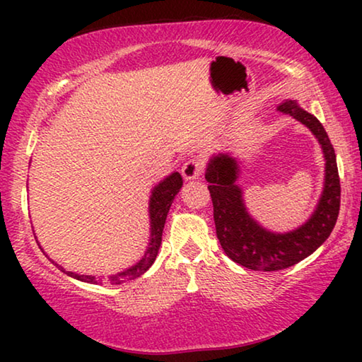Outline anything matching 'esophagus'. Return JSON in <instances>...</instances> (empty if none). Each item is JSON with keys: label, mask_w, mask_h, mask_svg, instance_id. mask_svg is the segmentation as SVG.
Here are the masks:
<instances>
[{"label": "esophagus", "mask_w": 362, "mask_h": 362, "mask_svg": "<svg viewBox=\"0 0 362 362\" xmlns=\"http://www.w3.org/2000/svg\"><path fill=\"white\" fill-rule=\"evenodd\" d=\"M204 163L201 159H189L182 168V175L185 180H194L203 174Z\"/></svg>", "instance_id": "esophagus-1"}]
</instances>
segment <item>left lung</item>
I'll list each match as a JSON object with an SVG mask.
<instances>
[{
  "instance_id": "1",
  "label": "left lung",
  "mask_w": 362,
  "mask_h": 362,
  "mask_svg": "<svg viewBox=\"0 0 362 362\" xmlns=\"http://www.w3.org/2000/svg\"><path fill=\"white\" fill-rule=\"evenodd\" d=\"M278 112L292 116L308 127L320 142L326 159L320 203L302 226L289 233H272L257 223L244 206L243 189L236 185L240 163L228 153L212 156L206 169L220 246L233 262L254 272H278L313 254L332 233L340 211V177L327 132L316 116L305 112L296 100L283 102Z\"/></svg>"
}]
</instances>
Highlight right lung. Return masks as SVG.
<instances>
[{
    "label": "right lung",
    "mask_w": 362,
    "mask_h": 362,
    "mask_svg": "<svg viewBox=\"0 0 362 362\" xmlns=\"http://www.w3.org/2000/svg\"><path fill=\"white\" fill-rule=\"evenodd\" d=\"M182 185H183L182 175L179 173H173L170 175H168L166 179L159 182L155 188H153L151 196H150V206H148L150 223H151L150 243H148V247H146L145 255L142 257V260H139L136 265H132L131 268L124 269V272L112 274V276H108V278H95V276H90V274H78L73 272H65V269L62 267H59L57 263H54L51 259L49 260H51L54 265H57L60 269H62V272L69 274V276L75 278L78 281H83V283H90V284H102V283L122 284V283H126V281H132L139 276H142V274L153 265V262H155V259H156L159 246H161L163 228H164V223H166L168 212L170 209V204H173L175 194L180 192Z\"/></svg>",
    "instance_id": "obj_1"
}]
</instances>
